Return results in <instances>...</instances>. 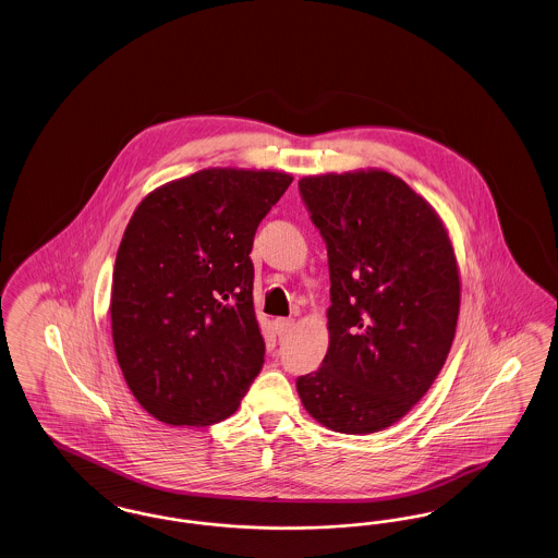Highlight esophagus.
Wrapping results in <instances>:
<instances>
[{
  "label": "esophagus",
  "instance_id": "34e87169",
  "mask_svg": "<svg viewBox=\"0 0 558 558\" xmlns=\"http://www.w3.org/2000/svg\"><path fill=\"white\" fill-rule=\"evenodd\" d=\"M274 326H276V335L278 337H287V335H291L292 328H294V319L278 318L274 322Z\"/></svg>",
  "mask_w": 558,
  "mask_h": 558
}]
</instances>
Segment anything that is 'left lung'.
Here are the masks:
<instances>
[{
  "label": "left lung",
  "instance_id": "left-lung-1",
  "mask_svg": "<svg viewBox=\"0 0 558 558\" xmlns=\"http://www.w3.org/2000/svg\"><path fill=\"white\" fill-rule=\"evenodd\" d=\"M301 198L326 242L330 345L296 378L324 426L374 433L398 423L446 364L460 310L448 232L403 180L387 171L303 178Z\"/></svg>",
  "mask_w": 558,
  "mask_h": 558
}]
</instances>
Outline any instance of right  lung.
Instances as JSON below:
<instances>
[{
  "label": "right lung",
  "instance_id": "1",
  "mask_svg": "<svg viewBox=\"0 0 558 558\" xmlns=\"http://www.w3.org/2000/svg\"><path fill=\"white\" fill-rule=\"evenodd\" d=\"M289 173L203 169L148 194L117 251L112 341L133 398L160 423L215 425L264 366L251 248Z\"/></svg>",
  "mask_w": 558,
  "mask_h": 558
}]
</instances>
